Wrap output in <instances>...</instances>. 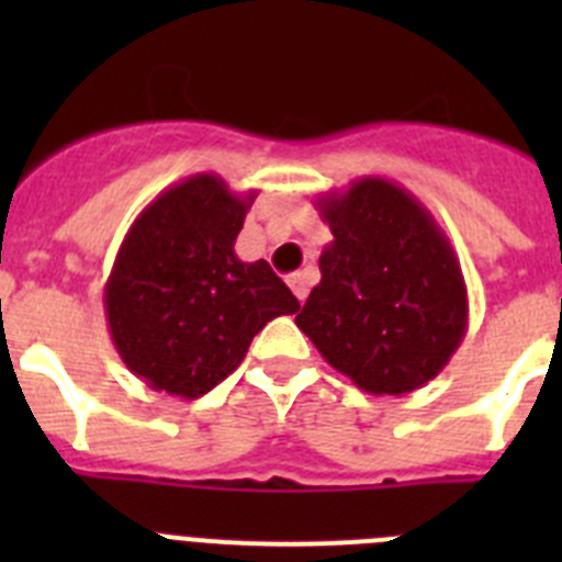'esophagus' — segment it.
Instances as JSON below:
<instances>
[{
  "label": "esophagus",
  "instance_id": "34e87169",
  "mask_svg": "<svg viewBox=\"0 0 562 562\" xmlns=\"http://www.w3.org/2000/svg\"><path fill=\"white\" fill-rule=\"evenodd\" d=\"M290 286L292 292H295L297 301H306V295H310V278H306V272H295V276H290Z\"/></svg>",
  "mask_w": 562,
  "mask_h": 562
}]
</instances>
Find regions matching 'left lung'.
<instances>
[{
    "instance_id": "8db88e82",
    "label": "left lung",
    "mask_w": 562,
    "mask_h": 562,
    "mask_svg": "<svg viewBox=\"0 0 562 562\" xmlns=\"http://www.w3.org/2000/svg\"><path fill=\"white\" fill-rule=\"evenodd\" d=\"M331 241L297 329L374 396L434 380L467 335V284L450 238L408 188L362 177L315 200Z\"/></svg>"
}]
</instances>
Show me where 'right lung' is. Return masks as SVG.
I'll use <instances>...</instances> for the list:
<instances>
[{"instance_id":"right-lung-1","label":"right lung","mask_w":562,"mask_h":562,"mask_svg":"<svg viewBox=\"0 0 562 562\" xmlns=\"http://www.w3.org/2000/svg\"><path fill=\"white\" fill-rule=\"evenodd\" d=\"M258 191L193 173L140 211L103 286L109 335L151 391L196 400L241 366L252 337L301 310L261 261L233 250Z\"/></svg>"}]
</instances>
